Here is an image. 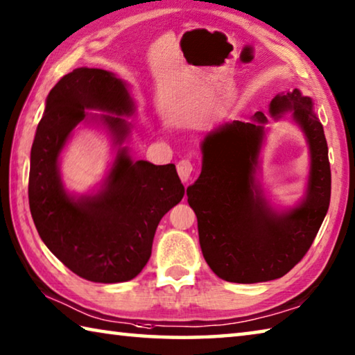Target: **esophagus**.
<instances>
[{"instance_id": "1", "label": "esophagus", "mask_w": 355, "mask_h": 355, "mask_svg": "<svg viewBox=\"0 0 355 355\" xmlns=\"http://www.w3.org/2000/svg\"><path fill=\"white\" fill-rule=\"evenodd\" d=\"M192 171H194V166H192V163H191L189 159L178 161L177 172H178L180 180H182L183 183H188V182H189V178H191V175H192Z\"/></svg>"}]
</instances>
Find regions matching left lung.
<instances>
[{
  "label": "left lung",
  "instance_id": "1",
  "mask_svg": "<svg viewBox=\"0 0 355 355\" xmlns=\"http://www.w3.org/2000/svg\"><path fill=\"white\" fill-rule=\"evenodd\" d=\"M286 113L304 135L311 157L304 197L290 208H276L257 178L268 132L262 112L250 122L216 127L200 144L202 172L186 194L205 261L225 281L254 284L284 276L311 248L329 209L331 166L313 101L298 88L276 94L268 114L278 121Z\"/></svg>",
  "mask_w": 355,
  "mask_h": 355
}]
</instances>
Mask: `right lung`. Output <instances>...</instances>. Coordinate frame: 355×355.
Listing matches in <instances>:
<instances>
[{"label":"right lung","instance_id":"obj_1","mask_svg":"<svg viewBox=\"0 0 355 355\" xmlns=\"http://www.w3.org/2000/svg\"><path fill=\"white\" fill-rule=\"evenodd\" d=\"M135 110L125 80L105 69L77 68L49 92L31 149L29 208L38 234L71 272L102 284L141 273L159 220L184 196L175 166L135 161L128 153L132 125L124 116ZM80 123L104 128L116 155L98 189L73 195L61 182L60 155Z\"/></svg>","mask_w":355,"mask_h":355}]
</instances>
